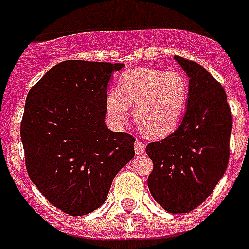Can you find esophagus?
Listing matches in <instances>:
<instances>
[{
    "label": "esophagus",
    "instance_id": "1",
    "mask_svg": "<svg viewBox=\"0 0 249 249\" xmlns=\"http://www.w3.org/2000/svg\"><path fill=\"white\" fill-rule=\"evenodd\" d=\"M144 151H146V143L140 140H136V142H135L136 155H143Z\"/></svg>",
    "mask_w": 249,
    "mask_h": 249
}]
</instances>
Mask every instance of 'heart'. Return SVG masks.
I'll return each mask as SVG.
<instances>
[{
    "label": "heart",
    "instance_id": "b5f03b06",
    "mask_svg": "<svg viewBox=\"0 0 249 249\" xmlns=\"http://www.w3.org/2000/svg\"><path fill=\"white\" fill-rule=\"evenodd\" d=\"M190 83L177 70L137 67L120 77L118 87L107 94V111L122 124L128 118L129 106L140 128L148 137L162 138L178 127L186 111Z\"/></svg>",
    "mask_w": 249,
    "mask_h": 249
}]
</instances>
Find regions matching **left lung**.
<instances>
[{"label":"left lung","mask_w":249,"mask_h":249,"mask_svg":"<svg viewBox=\"0 0 249 249\" xmlns=\"http://www.w3.org/2000/svg\"><path fill=\"white\" fill-rule=\"evenodd\" d=\"M175 59L190 78L187 111L172 135L146 147L153 162L147 183L156 202L179 214L203 203L226 172L232 113L223 87L206 68Z\"/></svg>","instance_id":"obj_1"}]
</instances>
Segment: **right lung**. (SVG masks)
Masks as SVG:
<instances>
[{"label":"right lung","instance_id":"1","mask_svg":"<svg viewBox=\"0 0 249 249\" xmlns=\"http://www.w3.org/2000/svg\"><path fill=\"white\" fill-rule=\"evenodd\" d=\"M123 63L65 61L30 89L21 122L26 169L50 203L73 217L105 203L135 156V137L106 127L107 86Z\"/></svg>","mask_w":249,"mask_h":249}]
</instances>
